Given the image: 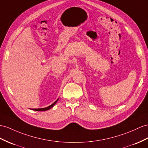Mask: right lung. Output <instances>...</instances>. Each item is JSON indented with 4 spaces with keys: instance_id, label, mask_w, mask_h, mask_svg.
<instances>
[{
    "instance_id": "1",
    "label": "right lung",
    "mask_w": 148,
    "mask_h": 148,
    "mask_svg": "<svg viewBox=\"0 0 148 148\" xmlns=\"http://www.w3.org/2000/svg\"><path fill=\"white\" fill-rule=\"evenodd\" d=\"M59 100V98L58 99H57L54 103L52 104L51 105L49 106L48 107H46V108H39V109H32V110H34V111H47V110H49V109H51L56 104L57 102H58V101Z\"/></svg>"
}]
</instances>
